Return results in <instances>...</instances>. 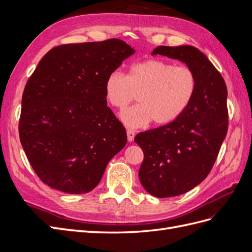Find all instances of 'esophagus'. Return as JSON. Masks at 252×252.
<instances>
[{"mask_svg":"<svg viewBox=\"0 0 252 252\" xmlns=\"http://www.w3.org/2000/svg\"><path fill=\"white\" fill-rule=\"evenodd\" d=\"M126 132H127V139H128V141L129 142H132L133 139H134V135H135L134 131L132 130V129H127Z\"/></svg>","mask_w":252,"mask_h":252,"instance_id":"34e87169","label":"esophagus"}]
</instances>
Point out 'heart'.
<instances>
[{
	"mask_svg": "<svg viewBox=\"0 0 252 252\" xmlns=\"http://www.w3.org/2000/svg\"><path fill=\"white\" fill-rule=\"evenodd\" d=\"M197 89V77L191 68L164 60L150 59L132 64L125 75L114 70L106 78L107 102L120 111L134 100L139 104L121 114L131 128L148 124L165 125L177 120L191 104Z\"/></svg>",
	"mask_w": 252,
	"mask_h": 252,
	"instance_id": "heart-1",
	"label": "heart"
}]
</instances>
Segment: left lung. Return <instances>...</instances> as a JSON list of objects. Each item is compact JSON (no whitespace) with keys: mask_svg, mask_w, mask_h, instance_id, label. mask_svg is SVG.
I'll use <instances>...</instances> for the list:
<instances>
[{"mask_svg":"<svg viewBox=\"0 0 252 252\" xmlns=\"http://www.w3.org/2000/svg\"><path fill=\"white\" fill-rule=\"evenodd\" d=\"M151 55L182 61L197 77L196 94L182 116L134 138L144 152L141 184L157 197H171L199 185L215 165L228 129L227 87L217 68L193 46H158Z\"/></svg>","mask_w":252,"mask_h":252,"instance_id":"obj_1","label":"left lung"}]
</instances>
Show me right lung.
<instances>
[{
	"label": "right lung",
	"instance_id": "right-lung-1",
	"mask_svg": "<svg viewBox=\"0 0 252 252\" xmlns=\"http://www.w3.org/2000/svg\"><path fill=\"white\" fill-rule=\"evenodd\" d=\"M134 49L124 41L60 45L49 50L26 83L20 141L40 180L81 194L100 183L127 134L105 97L104 85Z\"/></svg>",
	"mask_w": 252,
	"mask_h": 252
}]
</instances>
